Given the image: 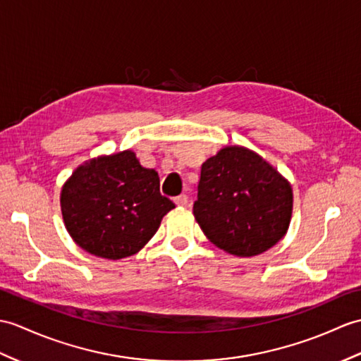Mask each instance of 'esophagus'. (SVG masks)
Returning a JSON list of instances; mask_svg holds the SVG:
<instances>
[{"label":"esophagus","mask_w":361,"mask_h":361,"mask_svg":"<svg viewBox=\"0 0 361 361\" xmlns=\"http://www.w3.org/2000/svg\"><path fill=\"white\" fill-rule=\"evenodd\" d=\"M173 201H175V204H177V206H186L189 198H188L186 194H181V195H178V197H175Z\"/></svg>","instance_id":"esophagus-1"}]
</instances>
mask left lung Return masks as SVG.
Here are the masks:
<instances>
[{"label": "left lung", "mask_w": 361, "mask_h": 361, "mask_svg": "<svg viewBox=\"0 0 361 361\" xmlns=\"http://www.w3.org/2000/svg\"><path fill=\"white\" fill-rule=\"evenodd\" d=\"M194 215L216 247L231 255L254 257L288 232L292 188L254 150L226 146L201 166Z\"/></svg>", "instance_id": "8db88e82"}]
</instances>
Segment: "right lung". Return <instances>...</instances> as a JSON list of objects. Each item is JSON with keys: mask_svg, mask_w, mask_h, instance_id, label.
<instances>
[{"mask_svg": "<svg viewBox=\"0 0 361 361\" xmlns=\"http://www.w3.org/2000/svg\"><path fill=\"white\" fill-rule=\"evenodd\" d=\"M61 214L72 240L86 252L120 259L137 254L175 207L160 194V177L123 150L78 166L61 189Z\"/></svg>", "mask_w": 361, "mask_h": 361, "instance_id": "1", "label": "right lung"}]
</instances>
